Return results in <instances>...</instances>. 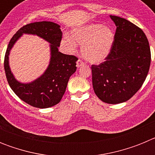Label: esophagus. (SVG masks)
Here are the masks:
<instances>
[{
    "label": "esophagus",
    "instance_id": "esophagus-1",
    "mask_svg": "<svg viewBox=\"0 0 155 155\" xmlns=\"http://www.w3.org/2000/svg\"><path fill=\"white\" fill-rule=\"evenodd\" d=\"M84 62L82 61H81V60H78V61H77V67H78V68H81V67L84 65Z\"/></svg>",
    "mask_w": 155,
    "mask_h": 155
}]
</instances>
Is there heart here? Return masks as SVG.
<instances>
[{
	"label": "heart",
	"instance_id": "obj_1",
	"mask_svg": "<svg viewBox=\"0 0 155 155\" xmlns=\"http://www.w3.org/2000/svg\"><path fill=\"white\" fill-rule=\"evenodd\" d=\"M114 32L110 28L99 23L85 25L76 27L71 31V36L64 34L61 46L69 53L81 44L83 57L93 64L102 63L109 55L114 43Z\"/></svg>",
	"mask_w": 155,
	"mask_h": 155
}]
</instances>
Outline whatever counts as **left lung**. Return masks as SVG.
I'll use <instances>...</instances> for the list:
<instances>
[{"instance_id": "8db88e82", "label": "left lung", "mask_w": 155, "mask_h": 155, "mask_svg": "<svg viewBox=\"0 0 155 155\" xmlns=\"http://www.w3.org/2000/svg\"><path fill=\"white\" fill-rule=\"evenodd\" d=\"M109 17L116 26L114 43L105 62L91 66L92 85L102 102L118 104L141 87L150 68V50L139 27L123 18Z\"/></svg>"}]
</instances>
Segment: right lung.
Wrapping results in <instances>:
<instances>
[{"label": "right lung", "mask_w": 155, "mask_h": 155, "mask_svg": "<svg viewBox=\"0 0 155 155\" xmlns=\"http://www.w3.org/2000/svg\"><path fill=\"white\" fill-rule=\"evenodd\" d=\"M23 34L35 35L50 43L51 60L44 73L35 80L21 83L13 76L9 66V55L13 45ZM62 31L58 24L52 21H39L24 25L9 42L5 57V71L12 91L22 101L33 107L46 109L61 102L70 77L76 71L78 58L59 52Z\"/></svg>", "instance_id": "1"}]
</instances>
